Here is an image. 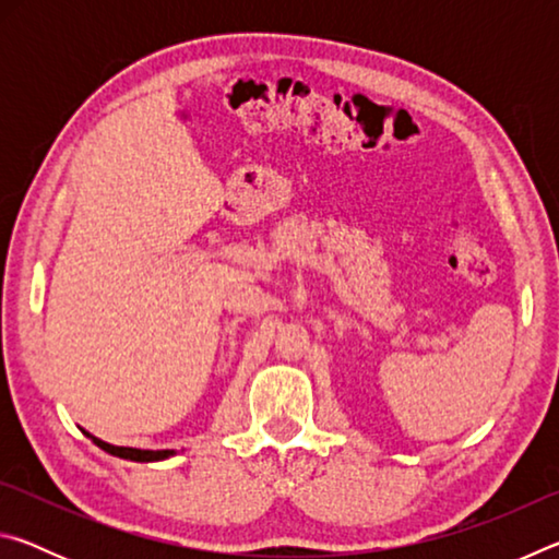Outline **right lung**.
Listing matches in <instances>:
<instances>
[{"mask_svg": "<svg viewBox=\"0 0 559 559\" xmlns=\"http://www.w3.org/2000/svg\"><path fill=\"white\" fill-rule=\"evenodd\" d=\"M86 437L100 447L103 451L112 453V456H120V459H128V461H163L169 459L175 451H143V449H130V447H112V443H106L93 437V433H86Z\"/></svg>", "mask_w": 559, "mask_h": 559, "instance_id": "1", "label": "right lung"}]
</instances>
